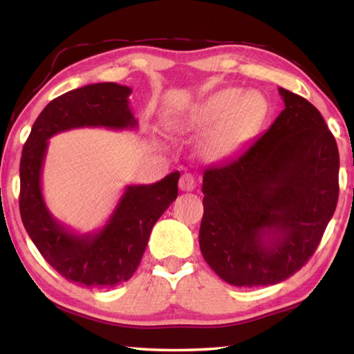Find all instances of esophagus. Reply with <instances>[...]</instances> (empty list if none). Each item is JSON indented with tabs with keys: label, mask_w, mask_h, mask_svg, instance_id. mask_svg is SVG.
Segmentation results:
<instances>
[{
	"label": "esophagus",
	"mask_w": 354,
	"mask_h": 354,
	"mask_svg": "<svg viewBox=\"0 0 354 354\" xmlns=\"http://www.w3.org/2000/svg\"><path fill=\"white\" fill-rule=\"evenodd\" d=\"M195 185H196V181H195V178L190 175V173H184L181 179H179V189L184 192L194 190Z\"/></svg>",
	"instance_id": "esophagus-1"
}]
</instances>
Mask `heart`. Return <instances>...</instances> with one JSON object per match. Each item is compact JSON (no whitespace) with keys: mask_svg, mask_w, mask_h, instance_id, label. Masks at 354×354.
<instances>
[{"mask_svg":"<svg viewBox=\"0 0 354 354\" xmlns=\"http://www.w3.org/2000/svg\"><path fill=\"white\" fill-rule=\"evenodd\" d=\"M267 115L268 101L261 92L225 87L179 112L173 120V129L194 134L209 127L198 148L206 160L218 162L253 139Z\"/></svg>","mask_w":354,"mask_h":354,"instance_id":"obj_1","label":"heart"}]
</instances>
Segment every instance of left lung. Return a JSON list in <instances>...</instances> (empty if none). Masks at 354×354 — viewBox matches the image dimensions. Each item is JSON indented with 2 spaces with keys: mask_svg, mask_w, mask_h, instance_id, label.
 Listing matches in <instances>:
<instances>
[{
  "mask_svg": "<svg viewBox=\"0 0 354 354\" xmlns=\"http://www.w3.org/2000/svg\"><path fill=\"white\" fill-rule=\"evenodd\" d=\"M284 109L236 159L203 175L200 250L237 287L272 286L315 253L339 198V149L322 113L279 87Z\"/></svg>",
  "mask_w": 354,
  "mask_h": 354,
  "instance_id": "1",
  "label": "left lung"
}]
</instances>
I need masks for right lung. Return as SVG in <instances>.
Masks as SVG:
<instances>
[{"instance_id":"obj_1","label":"right lung","mask_w":354,"mask_h":354,"mask_svg":"<svg viewBox=\"0 0 354 354\" xmlns=\"http://www.w3.org/2000/svg\"><path fill=\"white\" fill-rule=\"evenodd\" d=\"M131 88L88 84L46 104L32 124L20 160V214L40 254L68 281L87 287L124 283L139 267L156 221L178 196L179 171L153 184L127 185L109 220L98 231L77 234L57 221L41 194L48 139L75 128L136 129Z\"/></svg>"}]
</instances>
